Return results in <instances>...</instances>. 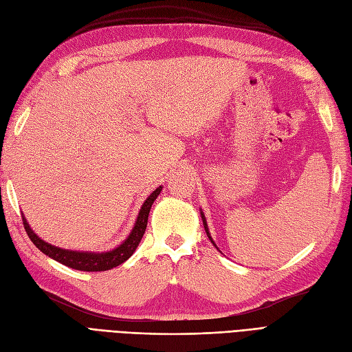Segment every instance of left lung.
I'll list each match as a JSON object with an SVG mask.
<instances>
[{"mask_svg":"<svg viewBox=\"0 0 352 352\" xmlns=\"http://www.w3.org/2000/svg\"><path fill=\"white\" fill-rule=\"evenodd\" d=\"M201 219H202V223H204V229H206V232H207V236L210 238V241L212 242V245H216V243H214V241H212V239H211V236H210V233H208V228H207V221H206V217H204V214H202V212H201Z\"/></svg>","mask_w":352,"mask_h":352,"instance_id":"1","label":"left lung"}]
</instances>
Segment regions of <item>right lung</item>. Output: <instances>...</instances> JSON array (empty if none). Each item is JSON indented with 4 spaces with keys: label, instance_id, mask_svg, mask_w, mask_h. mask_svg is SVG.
Segmentation results:
<instances>
[{
    "label": "right lung",
    "instance_id": "add662e5",
    "mask_svg": "<svg viewBox=\"0 0 352 352\" xmlns=\"http://www.w3.org/2000/svg\"><path fill=\"white\" fill-rule=\"evenodd\" d=\"M160 192H162V186L157 188L154 192L145 199L144 206L141 207L140 214H138L135 228L132 229L129 238H127L120 245V247H117L116 250L109 251V252L95 254V252H79V251H69V250L57 248V247H54V245H50V243L42 241L41 238H38L35 235V232L29 228L25 216H22L23 226H25V230L28 233V236L30 238V241L36 245L38 250H41L45 255H48L50 258L65 264V265H67V267L76 269L80 272H105V270H110L113 267H117L119 264L124 263L135 252L136 247L140 245L144 233H145L146 223H148V214H150L151 206L154 204V201Z\"/></svg>",
    "mask_w": 352,
    "mask_h": 352
}]
</instances>
